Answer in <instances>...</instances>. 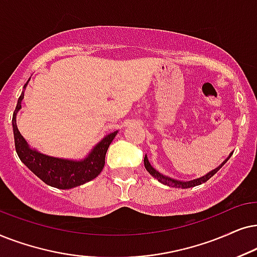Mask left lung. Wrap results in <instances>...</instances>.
Listing matches in <instances>:
<instances>
[{
    "mask_svg": "<svg viewBox=\"0 0 257 257\" xmlns=\"http://www.w3.org/2000/svg\"><path fill=\"white\" fill-rule=\"evenodd\" d=\"M231 156V155H230ZM229 156V157H230ZM229 157L227 160L224 161L223 163L221 164L220 167H217L216 169H214V170H211L210 173H208L206 176H203V177H200V179H196V180H193V181H188V182H182V181H176V180H173V179H170V177H167V176H164V175H162V174H160L159 172H157V170H155L153 168L152 166H150V163H149V161H148V157H147V155L145 156V167H146V169H147V172H148L150 175L152 176H154L155 177V179H157L160 181L161 183H163V184H167V186H169V187H175V188H191V187H195V186H200V184H202V183H204V182H207L208 180L210 179L211 176H214L215 174H216L218 170H220L221 168H222V166H223V164L227 162V161L229 160Z\"/></svg>",
    "mask_w": 257,
    "mask_h": 257,
    "instance_id": "obj_1",
    "label": "left lung"
}]
</instances>
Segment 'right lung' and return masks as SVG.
<instances>
[{
	"label": "right lung",
	"mask_w": 257,
	"mask_h": 257,
	"mask_svg": "<svg viewBox=\"0 0 257 257\" xmlns=\"http://www.w3.org/2000/svg\"><path fill=\"white\" fill-rule=\"evenodd\" d=\"M29 82V80H28ZM28 82L25 84H28ZM25 94H21L13 115V131L15 140V149L20 160L26 164L35 175L47 183L48 186L59 189H70L81 186L95 179L104 167L105 153L110 146L117 132L105 136L102 141L94 147L93 152L82 161H70L56 159L43 155L36 150H32L27 145L26 140L20 134L16 125V114L21 109V101Z\"/></svg>",
	"instance_id": "1"
}]
</instances>
